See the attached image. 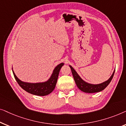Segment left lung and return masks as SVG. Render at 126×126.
Returning a JSON list of instances; mask_svg holds the SVG:
<instances>
[{"label":"left lung","instance_id":"left-lung-1","mask_svg":"<svg viewBox=\"0 0 126 126\" xmlns=\"http://www.w3.org/2000/svg\"><path fill=\"white\" fill-rule=\"evenodd\" d=\"M69 66L71 69L72 75H73L74 80H75V81L77 87L82 92L85 93H96L103 91V89H104L107 87L108 84L111 81L115 73L114 70L111 76L110 77V79L106 81L103 82L101 84H92L88 83L85 81H84L80 77V76L78 75V73L76 72V70L74 69L73 67L70 66V65H69Z\"/></svg>","mask_w":126,"mask_h":126}]
</instances>
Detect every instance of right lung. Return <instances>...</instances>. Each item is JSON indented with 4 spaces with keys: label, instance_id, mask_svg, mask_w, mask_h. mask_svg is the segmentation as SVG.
<instances>
[{
    "label": "right lung",
    "instance_id": "1",
    "mask_svg": "<svg viewBox=\"0 0 126 126\" xmlns=\"http://www.w3.org/2000/svg\"><path fill=\"white\" fill-rule=\"evenodd\" d=\"M63 65H64L63 63H61L59 65H58L53 70V73L49 80L43 82L30 83V82L22 81L16 77L13 70V72L15 80L20 87L24 90L31 94H34V95L46 96L50 94L54 89L57 81L60 69ZM12 69H13V68H12Z\"/></svg>",
    "mask_w": 126,
    "mask_h": 126
}]
</instances>
